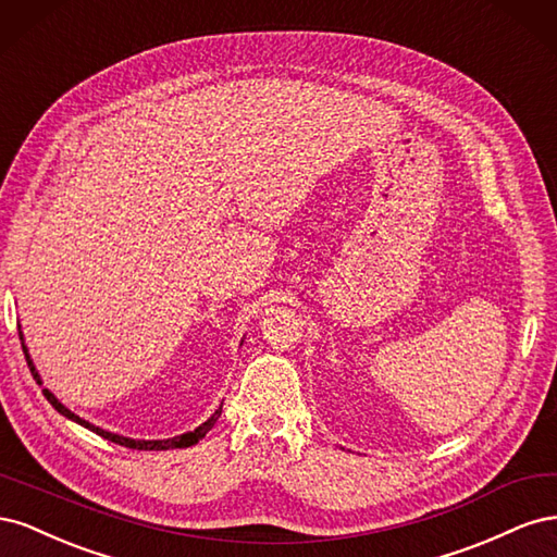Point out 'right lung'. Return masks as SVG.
Returning <instances> with one entry per match:
<instances>
[{"mask_svg": "<svg viewBox=\"0 0 557 557\" xmlns=\"http://www.w3.org/2000/svg\"><path fill=\"white\" fill-rule=\"evenodd\" d=\"M18 330H21V325H18ZM21 342H23V350H25V358H27V364H29V372H32V376L37 379V383L39 385H44V381H41V376H39V372H37V367H35V362H32V358H29V350H27V346H25V336H23V332H21ZM44 397L53 404V409L58 411V413H62L64 418H70V420H74V423H78V425H83L86 430H90V432H95V434H99V436H104V440H109V442H113V444H121V446H125V448H134V450H170V448H188V446H193V444H197L201 436H205L213 425H215V420L221 418V411H223V404L221 407H218L213 413H211V418L209 420H205V423H201L199 428H195V430H190V432H183V434H178V436H172V440H129V436H123V434H115V432H109V430H102V428H97V425H92V423H88V420H83L81 416H76L74 411H70L64 407V404L48 391V387H44Z\"/></svg>", "mask_w": 557, "mask_h": 557, "instance_id": "1", "label": "right lung"}]
</instances>
